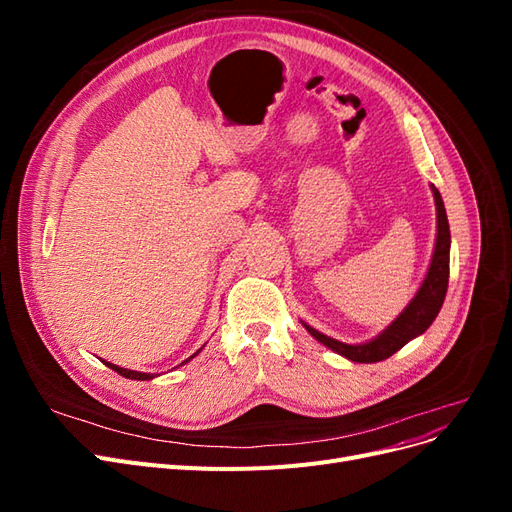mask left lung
I'll return each mask as SVG.
<instances>
[{"instance_id": "1", "label": "left lung", "mask_w": 512, "mask_h": 512, "mask_svg": "<svg viewBox=\"0 0 512 512\" xmlns=\"http://www.w3.org/2000/svg\"><path fill=\"white\" fill-rule=\"evenodd\" d=\"M433 200H436V220H438V235H436V247H433V256L429 262V269L421 288L416 290L412 301L404 307L389 327H386L380 335L369 339L365 344H344L337 339L316 331L314 327L303 322V327L320 344L331 348L333 352L346 356L348 361L354 363H378L389 359L399 348H404L410 339L423 335L431 322L440 314V307L446 297L448 288V254H451V228H448L446 209L442 203V196L436 190V185H431Z\"/></svg>"}]
</instances>
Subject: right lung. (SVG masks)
Segmentation results:
<instances>
[{"label": "right lung", "mask_w": 512, "mask_h": 512, "mask_svg": "<svg viewBox=\"0 0 512 512\" xmlns=\"http://www.w3.org/2000/svg\"><path fill=\"white\" fill-rule=\"evenodd\" d=\"M200 350H203V348H200ZM198 350V352H200ZM198 352H194L192 356H190V359H194V356L198 354ZM188 359V361H190ZM188 361H183V363H188ZM106 367H111L113 371H117V374L119 376H123V378H130V380H151V378H156V374H143V371H134V369H123V367H119V365H113V363H108V361H102ZM181 363V365H183Z\"/></svg>", "instance_id": "right-lung-1"}]
</instances>
